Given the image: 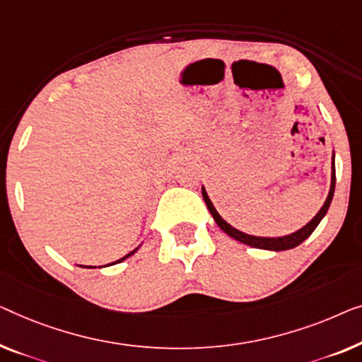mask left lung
I'll list each match as a JSON object with an SVG mask.
<instances>
[{
  "instance_id": "8db88e82",
  "label": "left lung",
  "mask_w": 362,
  "mask_h": 362,
  "mask_svg": "<svg viewBox=\"0 0 362 362\" xmlns=\"http://www.w3.org/2000/svg\"><path fill=\"white\" fill-rule=\"evenodd\" d=\"M332 168H333V171H332V186H329L328 197H327V201H325L323 207L320 209V211H318L317 216L305 225V227H302L300 230H297V232L291 233V235H286V237L264 238V237H253V235L240 232V230L233 228L232 225H228L222 217L218 216V212L216 211V207L212 206L211 199H209L207 192H206V189H204V187H202V197H204V201H206V206L209 209V212L212 214V217H214V220H216V223L218 225V227L222 228L225 233L230 235L232 238L238 240L240 243L250 245V246H253V248H259V250H271V251L291 250V248H296V246L300 245L303 240H307L308 237H310L313 230L317 228V225L322 222L325 214L328 212V207H329V204H332V199H333V194H334V181H337V175H334V155H333V166H332Z\"/></svg>"
}]
</instances>
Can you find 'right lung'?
Returning a JSON list of instances; mask_svg holds the SVG:
<instances>
[{"label": "right lung", "mask_w": 362, "mask_h": 362, "mask_svg": "<svg viewBox=\"0 0 362 362\" xmlns=\"http://www.w3.org/2000/svg\"><path fill=\"white\" fill-rule=\"evenodd\" d=\"M135 251H137V248H135L134 251H130V253H129V255H125V256H124V258H120V259H117V261H116V263H120V261H124L125 258H129V256H132V255L135 253ZM116 263H112V264H116ZM83 268H85V266H83Z\"/></svg>", "instance_id": "add662e5"}]
</instances>
